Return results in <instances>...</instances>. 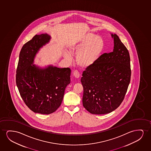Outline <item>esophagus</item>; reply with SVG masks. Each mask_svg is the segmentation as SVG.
<instances>
[{"mask_svg": "<svg viewBox=\"0 0 151 151\" xmlns=\"http://www.w3.org/2000/svg\"><path fill=\"white\" fill-rule=\"evenodd\" d=\"M73 75H74V76L76 78H79V76H80V74H79L78 71H77V70H74V71L73 72Z\"/></svg>", "mask_w": 151, "mask_h": 151, "instance_id": "esophagus-1", "label": "esophagus"}]
</instances>
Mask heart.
Returning a JSON list of instances; mask_svg holds the SVG:
<instances>
[{
    "instance_id": "heart-1",
    "label": "heart",
    "mask_w": 151,
    "mask_h": 151,
    "mask_svg": "<svg viewBox=\"0 0 151 151\" xmlns=\"http://www.w3.org/2000/svg\"><path fill=\"white\" fill-rule=\"evenodd\" d=\"M68 47L70 53L77 54V64L82 68H88L97 61L105 48V41L102 37L88 32L70 42ZM65 58L68 61L72 59L70 52H66Z\"/></svg>"
}]
</instances>
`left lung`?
I'll list each match as a JSON object with an SVG mask.
<instances>
[{"label": "left lung", "mask_w": 151, "mask_h": 151, "mask_svg": "<svg viewBox=\"0 0 151 151\" xmlns=\"http://www.w3.org/2000/svg\"><path fill=\"white\" fill-rule=\"evenodd\" d=\"M111 37L113 51L101 55L83 72L81 78L83 106L92 114H108L119 107L130 83L129 52L118 35L111 34Z\"/></svg>", "instance_id": "left-lung-1"}]
</instances>
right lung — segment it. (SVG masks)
Wrapping results in <instances>:
<instances>
[{
	"label": "right lung",
	"instance_id": "1",
	"mask_svg": "<svg viewBox=\"0 0 151 151\" xmlns=\"http://www.w3.org/2000/svg\"><path fill=\"white\" fill-rule=\"evenodd\" d=\"M50 38L47 33L36 35L23 45L16 74L17 87L25 104L34 112L43 114H52L60 107L70 83V68L52 65L41 68L32 64L36 54Z\"/></svg>",
	"mask_w": 151,
	"mask_h": 151
}]
</instances>
